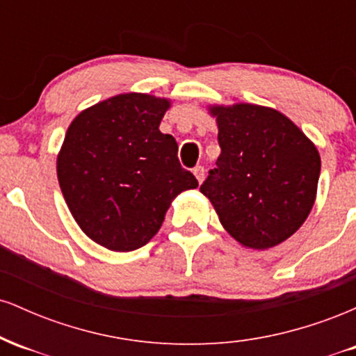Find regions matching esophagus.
<instances>
[{
  "label": "esophagus",
  "mask_w": 356,
  "mask_h": 356,
  "mask_svg": "<svg viewBox=\"0 0 356 356\" xmlns=\"http://www.w3.org/2000/svg\"><path fill=\"white\" fill-rule=\"evenodd\" d=\"M194 175H195V179L199 181V184H201L204 181V175H206V169H204L202 165H195L194 167Z\"/></svg>",
  "instance_id": "obj_1"
}]
</instances>
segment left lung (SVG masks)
<instances>
[{
	"label": "left lung",
	"instance_id": "obj_1",
	"mask_svg": "<svg viewBox=\"0 0 356 356\" xmlns=\"http://www.w3.org/2000/svg\"><path fill=\"white\" fill-rule=\"evenodd\" d=\"M220 155L201 192L238 243L268 249L300 229L316 197V147L275 108L212 107Z\"/></svg>",
	"mask_w": 356,
	"mask_h": 356
}]
</instances>
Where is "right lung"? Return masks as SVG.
Instances as JSON below:
<instances>
[{
	"label": "right lung",
	"instance_id": "add662e5",
	"mask_svg": "<svg viewBox=\"0 0 356 356\" xmlns=\"http://www.w3.org/2000/svg\"><path fill=\"white\" fill-rule=\"evenodd\" d=\"M169 105L124 93L68 127L56 159L60 189L81 231L110 251L145 246L175 195L199 186L179 162L175 138L159 130Z\"/></svg>",
	"mask_w": 356,
	"mask_h": 356
}]
</instances>
